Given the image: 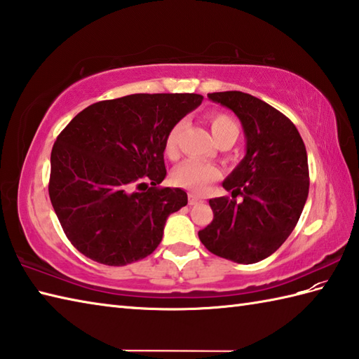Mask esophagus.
<instances>
[{
    "label": "esophagus",
    "mask_w": 359,
    "mask_h": 359,
    "mask_svg": "<svg viewBox=\"0 0 359 359\" xmlns=\"http://www.w3.org/2000/svg\"><path fill=\"white\" fill-rule=\"evenodd\" d=\"M188 203L191 205V207H196V205H201L202 203V199L201 197H197L194 194H189V199H188Z\"/></svg>",
    "instance_id": "obj_1"
}]
</instances>
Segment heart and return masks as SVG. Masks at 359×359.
Listing matches in <instances>:
<instances>
[{
  "label": "heart",
  "instance_id": "1",
  "mask_svg": "<svg viewBox=\"0 0 359 359\" xmlns=\"http://www.w3.org/2000/svg\"><path fill=\"white\" fill-rule=\"evenodd\" d=\"M210 126L212 135L217 142H222L226 137L238 139L239 129L236 121L222 112H215L210 116ZM182 123H175L165 139V154L170 158H175L179 154V134ZM220 177V170L212 163L199 162V160H185L175 168L172 172V180L175 185L187 188L196 194H202L207 191L210 184L216 182Z\"/></svg>",
  "mask_w": 359,
  "mask_h": 359
}]
</instances>
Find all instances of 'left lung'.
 <instances>
[{"label":"left lung","instance_id":"left-lung-1","mask_svg":"<svg viewBox=\"0 0 359 359\" xmlns=\"http://www.w3.org/2000/svg\"><path fill=\"white\" fill-rule=\"evenodd\" d=\"M208 98L239 117L247 154L222 184L231 197L210 199L215 217L199 239L212 255L255 264L273 255L301 217L310 185L306 144L292 120L253 95L226 90Z\"/></svg>","mask_w":359,"mask_h":359}]
</instances>
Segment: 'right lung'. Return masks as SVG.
<instances>
[{
    "mask_svg": "<svg viewBox=\"0 0 359 359\" xmlns=\"http://www.w3.org/2000/svg\"><path fill=\"white\" fill-rule=\"evenodd\" d=\"M202 100L199 94H133L97 102L60 133L49 197L80 253L121 266L158 247L168 216L188 203L184 189L158 187L166 175L165 139Z\"/></svg>",
    "mask_w": 359,
    "mask_h": 359,
    "instance_id": "right-lung-1",
    "label": "right lung"
}]
</instances>
